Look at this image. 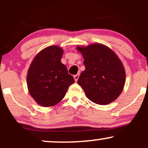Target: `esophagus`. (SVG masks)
Segmentation results:
<instances>
[{
  "mask_svg": "<svg viewBox=\"0 0 148 148\" xmlns=\"http://www.w3.org/2000/svg\"><path fill=\"white\" fill-rule=\"evenodd\" d=\"M79 74H76V75L74 76V80H75V81H77V80L79 79Z\"/></svg>",
  "mask_w": 148,
  "mask_h": 148,
  "instance_id": "obj_1",
  "label": "esophagus"
}]
</instances>
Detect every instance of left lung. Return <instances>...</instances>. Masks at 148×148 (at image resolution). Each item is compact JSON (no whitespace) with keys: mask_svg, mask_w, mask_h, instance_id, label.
<instances>
[{"mask_svg":"<svg viewBox=\"0 0 148 148\" xmlns=\"http://www.w3.org/2000/svg\"><path fill=\"white\" fill-rule=\"evenodd\" d=\"M77 49L84 56L86 67L77 83L87 97L100 105L116 99L125 84V69L116 54L100 44Z\"/></svg>","mask_w":148,"mask_h":148,"instance_id":"obj_1","label":"left lung"}]
</instances>
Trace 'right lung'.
I'll return each mask as SVG.
<instances>
[{
    "mask_svg": "<svg viewBox=\"0 0 148 148\" xmlns=\"http://www.w3.org/2000/svg\"><path fill=\"white\" fill-rule=\"evenodd\" d=\"M63 50L51 46L41 51L30 64L27 85L30 95L41 106L56 105L64 98L74 79L61 62Z\"/></svg>",
    "mask_w": 148,
    "mask_h": 148,
    "instance_id": "1",
    "label": "right lung"
}]
</instances>
